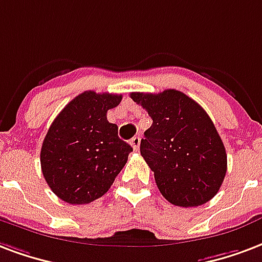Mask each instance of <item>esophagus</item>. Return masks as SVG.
<instances>
[{
  "label": "esophagus",
  "mask_w": 262,
  "mask_h": 262,
  "mask_svg": "<svg viewBox=\"0 0 262 262\" xmlns=\"http://www.w3.org/2000/svg\"><path fill=\"white\" fill-rule=\"evenodd\" d=\"M130 146L133 147V150L139 151V147H140V137L135 136L130 140Z\"/></svg>",
  "instance_id": "1"
}]
</instances>
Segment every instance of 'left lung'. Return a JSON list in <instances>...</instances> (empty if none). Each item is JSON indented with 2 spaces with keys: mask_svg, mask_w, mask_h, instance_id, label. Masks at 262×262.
I'll use <instances>...</instances> for the list:
<instances>
[{
  "mask_svg": "<svg viewBox=\"0 0 262 262\" xmlns=\"http://www.w3.org/2000/svg\"><path fill=\"white\" fill-rule=\"evenodd\" d=\"M151 116L140 152L170 204L197 207L214 197L226 175V151L208 114L185 93H132Z\"/></svg>",
  "mask_w": 262,
  "mask_h": 262,
  "instance_id": "1",
  "label": "left lung"
}]
</instances>
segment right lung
<instances>
[{"label":"right lung","instance_id":"obj_1","mask_svg":"<svg viewBox=\"0 0 262 262\" xmlns=\"http://www.w3.org/2000/svg\"><path fill=\"white\" fill-rule=\"evenodd\" d=\"M121 94L84 92L75 97L50 126L40 162L44 179L69 204H89L108 191L125 166L132 148L118 137L106 111Z\"/></svg>","mask_w":262,"mask_h":262}]
</instances>
